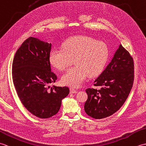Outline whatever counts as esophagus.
<instances>
[{"label":"esophagus","instance_id":"obj_1","mask_svg":"<svg viewBox=\"0 0 146 146\" xmlns=\"http://www.w3.org/2000/svg\"><path fill=\"white\" fill-rule=\"evenodd\" d=\"M77 92H77V90H76L71 88H70V94H76Z\"/></svg>","mask_w":146,"mask_h":146}]
</instances>
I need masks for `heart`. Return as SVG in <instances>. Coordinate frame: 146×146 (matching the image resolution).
Instances as JSON below:
<instances>
[{
  "instance_id": "1",
  "label": "heart",
  "mask_w": 146,
  "mask_h": 146,
  "mask_svg": "<svg viewBox=\"0 0 146 146\" xmlns=\"http://www.w3.org/2000/svg\"><path fill=\"white\" fill-rule=\"evenodd\" d=\"M108 55V49L104 42L89 36H77L68 39L63 48L51 49L49 61L58 70L64 71L74 59L75 66L64 74L61 82L70 87L78 88L88 76H95L102 72Z\"/></svg>"
}]
</instances>
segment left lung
I'll return each instance as SVG.
<instances>
[{"mask_svg":"<svg viewBox=\"0 0 146 146\" xmlns=\"http://www.w3.org/2000/svg\"><path fill=\"white\" fill-rule=\"evenodd\" d=\"M134 80V63L128 51L119 46L111 61L94 85L99 88H87L85 104L86 114L95 119L109 117L119 110L131 91Z\"/></svg>","mask_w":146,"mask_h":146,"instance_id":"8db88e82","label":"left lung"}]
</instances>
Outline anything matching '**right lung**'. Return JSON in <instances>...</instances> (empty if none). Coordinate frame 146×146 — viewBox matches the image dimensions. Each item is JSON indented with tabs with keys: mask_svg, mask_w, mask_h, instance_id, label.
<instances>
[{
	"mask_svg": "<svg viewBox=\"0 0 146 146\" xmlns=\"http://www.w3.org/2000/svg\"><path fill=\"white\" fill-rule=\"evenodd\" d=\"M51 43L29 37L17 49L12 62V80L21 103L41 119L56 114L61 100L70 93L67 86H52L49 90L48 85L57 80L51 71Z\"/></svg>",
	"mask_w": 146,
	"mask_h": 146,
	"instance_id": "1",
	"label": "right lung"
}]
</instances>
